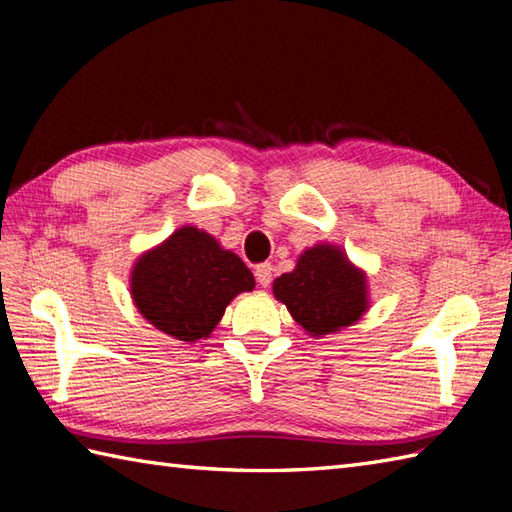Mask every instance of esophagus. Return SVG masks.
I'll list each match as a JSON object with an SVG mask.
<instances>
[{"instance_id":"34e87169","label":"esophagus","mask_w":512,"mask_h":512,"mask_svg":"<svg viewBox=\"0 0 512 512\" xmlns=\"http://www.w3.org/2000/svg\"><path fill=\"white\" fill-rule=\"evenodd\" d=\"M255 279H257L259 286L268 288L270 281H273V266H270V264H259L255 268Z\"/></svg>"}]
</instances>
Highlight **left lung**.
<instances>
[{
	"mask_svg": "<svg viewBox=\"0 0 512 512\" xmlns=\"http://www.w3.org/2000/svg\"><path fill=\"white\" fill-rule=\"evenodd\" d=\"M273 295L314 339L350 328L369 310L367 273L328 242L303 250L295 270L273 281Z\"/></svg>",
	"mask_w": 512,
	"mask_h": 512,
	"instance_id": "obj_1",
	"label": "left lung"
}]
</instances>
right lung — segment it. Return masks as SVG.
Instances as JSON below:
<instances>
[{"label":"right lung","instance_id":"right-lung-1","mask_svg":"<svg viewBox=\"0 0 512 512\" xmlns=\"http://www.w3.org/2000/svg\"><path fill=\"white\" fill-rule=\"evenodd\" d=\"M253 288L255 277L242 259L191 224L145 250L129 277L143 319L184 343L209 339L228 303Z\"/></svg>","mask_w":512,"mask_h":512}]
</instances>
